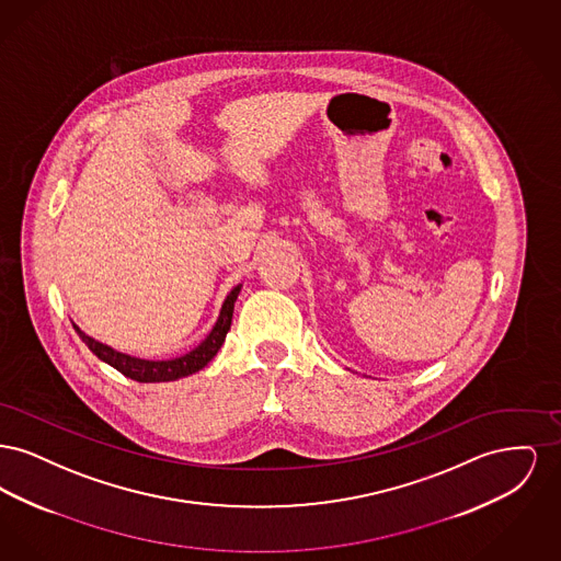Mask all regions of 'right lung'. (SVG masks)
<instances>
[{
	"mask_svg": "<svg viewBox=\"0 0 561 561\" xmlns=\"http://www.w3.org/2000/svg\"><path fill=\"white\" fill-rule=\"evenodd\" d=\"M241 293L240 286H236L231 293L227 294L225 302H222V309H220V316L214 323L210 334L197 345L195 348H191L185 355L181 357H174V359H140V357H133L128 353H122V351H115L108 345H103L99 341H94L92 336H88L85 332H81L80 328L73 323L76 332L80 334L81 341L88 345V348L108 366H113L117 373L138 380V382H168V380H179V378H185L188 374L199 373L204 366L210 364L214 355L218 353V348L222 347L225 343V336L231 328V320H233V307H236V300Z\"/></svg>",
	"mask_w": 561,
	"mask_h": 561,
	"instance_id": "add662e5",
	"label": "right lung"
}]
</instances>
